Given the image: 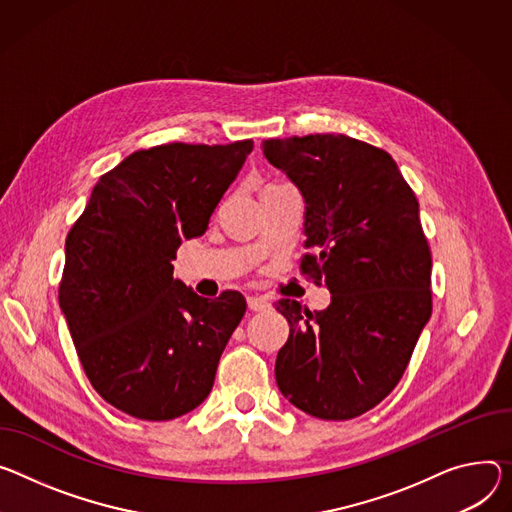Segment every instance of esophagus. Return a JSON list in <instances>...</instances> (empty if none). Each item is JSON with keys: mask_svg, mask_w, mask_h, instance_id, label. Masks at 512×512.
Listing matches in <instances>:
<instances>
[{"mask_svg": "<svg viewBox=\"0 0 512 512\" xmlns=\"http://www.w3.org/2000/svg\"><path fill=\"white\" fill-rule=\"evenodd\" d=\"M247 304H249V308H251L253 312H261V310H267V308L271 306L267 298H257V296H249V298H247Z\"/></svg>", "mask_w": 512, "mask_h": 512, "instance_id": "obj_1", "label": "esophagus"}]
</instances>
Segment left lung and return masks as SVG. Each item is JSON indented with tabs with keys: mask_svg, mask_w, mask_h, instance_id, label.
I'll use <instances>...</instances> for the list:
<instances>
[{
	"mask_svg": "<svg viewBox=\"0 0 512 512\" xmlns=\"http://www.w3.org/2000/svg\"><path fill=\"white\" fill-rule=\"evenodd\" d=\"M263 155L306 200L300 271L331 292L314 312L275 302L290 322L275 380L300 410L349 421L398 386L433 312L418 200L384 149L345 134L269 138Z\"/></svg>",
	"mask_w": 512,
	"mask_h": 512,
	"instance_id": "1",
	"label": "left lung"
}]
</instances>
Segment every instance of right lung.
Masks as SVG:
<instances>
[{"label":"right lung","instance_id":"1","mask_svg":"<svg viewBox=\"0 0 512 512\" xmlns=\"http://www.w3.org/2000/svg\"><path fill=\"white\" fill-rule=\"evenodd\" d=\"M253 141L167 143L104 173L65 241L59 304L89 384L114 408L171 421L212 390L245 316L241 292L208 300L173 280L183 239L206 232Z\"/></svg>","mask_w":512,"mask_h":512}]
</instances>
